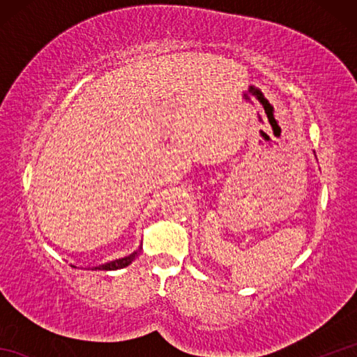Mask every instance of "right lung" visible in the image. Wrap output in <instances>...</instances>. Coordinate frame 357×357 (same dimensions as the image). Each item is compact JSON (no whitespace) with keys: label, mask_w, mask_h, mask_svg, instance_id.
I'll return each instance as SVG.
<instances>
[{"label":"right lung","mask_w":357,"mask_h":357,"mask_svg":"<svg viewBox=\"0 0 357 357\" xmlns=\"http://www.w3.org/2000/svg\"><path fill=\"white\" fill-rule=\"evenodd\" d=\"M136 256H138V252L132 253L130 256L121 257V259H116V261H112V262H107V264H104V265H100V267H95V270H119V268H124V267H127V265L132 264V261L135 259Z\"/></svg>","instance_id":"1"}]
</instances>
